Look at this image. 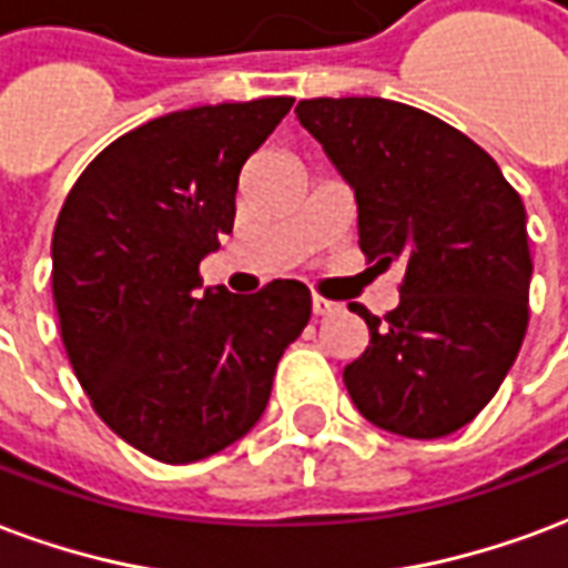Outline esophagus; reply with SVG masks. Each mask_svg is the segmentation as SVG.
<instances>
[{"label":"esophagus","mask_w":568,"mask_h":568,"mask_svg":"<svg viewBox=\"0 0 568 568\" xmlns=\"http://www.w3.org/2000/svg\"><path fill=\"white\" fill-rule=\"evenodd\" d=\"M312 312L314 314H333L338 312V302H329L324 296H312Z\"/></svg>","instance_id":"esophagus-1"}]
</instances>
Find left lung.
Wrapping results in <instances>:
<instances>
[{
  "instance_id": "8db88e82",
  "label": "left lung",
  "mask_w": 568,
  "mask_h": 568,
  "mask_svg": "<svg viewBox=\"0 0 568 568\" xmlns=\"http://www.w3.org/2000/svg\"><path fill=\"white\" fill-rule=\"evenodd\" d=\"M296 118L357 199L359 247L403 263L384 321L351 305L369 347L345 387L405 438L457 433L494 399L527 335V211L494 156L420 109L378 97L302 99Z\"/></svg>"
}]
</instances>
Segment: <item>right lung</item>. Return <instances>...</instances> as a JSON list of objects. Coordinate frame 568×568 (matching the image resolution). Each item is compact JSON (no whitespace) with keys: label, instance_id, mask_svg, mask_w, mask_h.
Instances as JSON below:
<instances>
[{"label":"right lung","instance_id":"1","mask_svg":"<svg viewBox=\"0 0 568 568\" xmlns=\"http://www.w3.org/2000/svg\"><path fill=\"white\" fill-rule=\"evenodd\" d=\"M293 99L172 111L120 135L74 181L51 242L65 354L97 415L160 463H196L263 417L312 317L302 281L239 296L199 263L233 233L239 172Z\"/></svg>","mask_w":568,"mask_h":568}]
</instances>
